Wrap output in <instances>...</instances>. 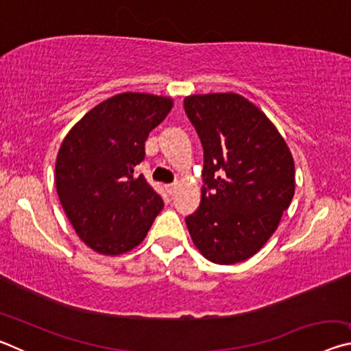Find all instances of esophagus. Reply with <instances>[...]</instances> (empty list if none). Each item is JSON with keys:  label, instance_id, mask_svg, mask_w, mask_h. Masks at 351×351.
Returning a JSON list of instances; mask_svg holds the SVG:
<instances>
[{"label": "esophagus", "instance_id": "34e87169", "mask_svg": "<svg viewBox=\"0 0 351 351\" xmlns=\"http://www.w3.org/2000/svg\"><path fill=\"white\" fill-rule=\"evenodd\" d=\"M176 182H173V184H167V186H165V190H167V193L169 195H173L175 192H176Z\"/></svg>", "mask_w": 351, "mask_h": 351}]
</instances>
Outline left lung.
I'll return each mask as SVG.
<instances>
[{
    "label": "left lung",
    "mask_w": 351,
    "mask_h": 351,
    "mask_svg": "<svg viewBox=\"0 0 351 351\" xmlns=\"http://www.w3.org/2000/svg\"><path fill=\"white\" fill-rule=\"evenodd\" d=\"M204 150L201 204L186 218L207 260L234 265L257 254L294 197V159L263 111L235 93L184 99Z\"/></svg>",
    "instance_id": "1"
}]
</instances>
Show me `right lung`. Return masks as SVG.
Listing matches in <instances>:
<instances>
[{"instance_id": "obj_1", "label": "right lung", "mask_w": 351, "mask_h": 351, "mask_svg": "<svg viewBox=\"0 0 351 351\" xmlns=\"http://www.w3.org/2000/svg\"><path fill=\"white\" fill-rule=\"evenodd\" d=\"M171 106L170 97L117 94L88 111L63 139L57 193L77 235L93 251H132L162 210V198L134 170L145 158L148 134Z\"/></svg>"}]
</instances>
